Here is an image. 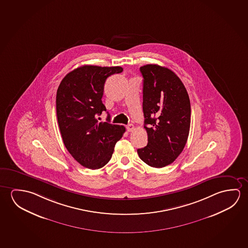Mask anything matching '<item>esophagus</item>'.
<instances>
[{"mask_svg": "<svg viewBox=\"0 0 248 248\" xmlns=\"http://www.w3.org/2000/svg\"><path fill=\"white\" fill-rule=\"evenodd\" d=\"M134 129V126L133 124H129V125H127V126H126V130H127V132H132Z\"/></svg>", "mask_w": 248, "mask_h": 248, "instance_id": "34e87169", "label": "esophagus"}]
</instances>
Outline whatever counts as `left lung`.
I'll list each match as a JSON object with an SVG mask.
<instances>
[{
  "label": "left lung",
  "instance_id": "1",
  "mask_svg": "<svg viewBox=\"0 0 248 248\" xmlns=\"http://www.w3.org/2000/svg\"><path fill=\"white\" fill-rule=\"evenodd\" d=\"M143 112L148 143L139 157L154 168L175 161L185 148L190 126L189 94L180 78L157 64L140 67Z\"/></svg>",
  "mask_w": 248,
  "mask_h": 248
}]
</instances>
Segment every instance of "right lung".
Listing matches in <instances>:
<instances>
[{
  "label": "right lung",
  "mask_w": 248,
  "mask_h": 248,
  "mask_svg": "<svg viewBox=\"0 0 248 248\" xmlns=\"http://www.w3.org/2000/svg\"><path fill=\"white\" fill-rule=\"evenodd\" d=\"M122 71L120 66L83 65L68 73L58 88L56 108L63 144L89 169H100L108 163L116 142L126 131L109 123V114L107 122L97 120L106 111L102 102L106 79Z\"/></svg>",
  "instance_id": "obj_1"
}]
</instances>
